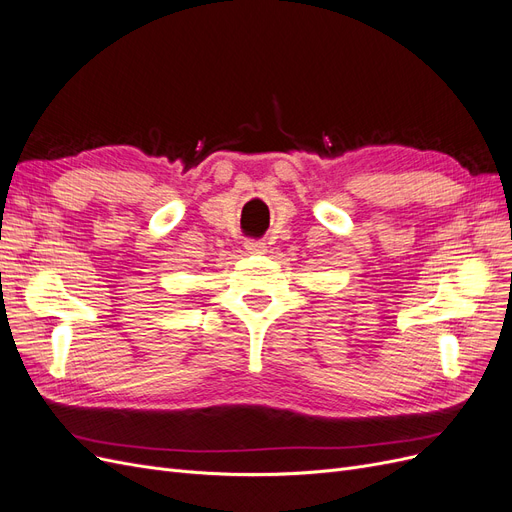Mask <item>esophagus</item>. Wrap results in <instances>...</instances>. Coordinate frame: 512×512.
<instances>
[{
    "label": "esophagus",
    "instance_id": "1",
    "mask_svg": "<svg viewBox=\"0 0 512 512\" xmlns=\"http://www.w3.org/2000/svg\"><path fill=\"white\" fill-rule=\"evenodd\" d=\"M244 249L249 251V253H253V255H263V253L268 251V242H266V240H255V238H251V240L244 242Z\"/></svg>",
    "mask_w": 512,
    "mask_h": 512
}]
</instances>
